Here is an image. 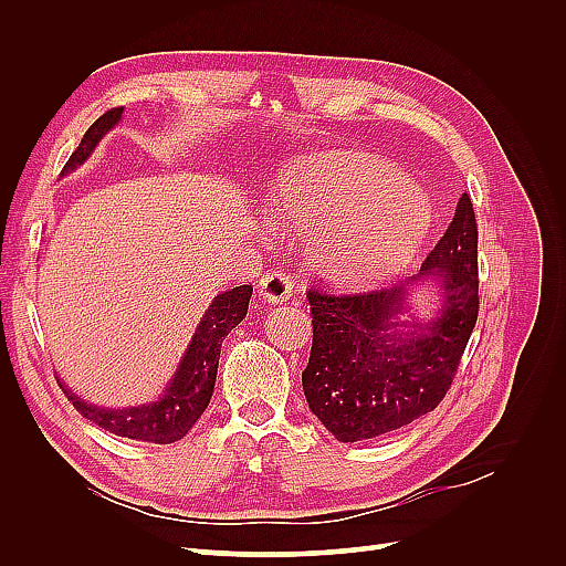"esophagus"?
<instances>
[{"label":"esophagus","instance_id":"34e87169","mask_svg":"<svg viewBox=\"0 0 566 566\" xmlns=\"http://www.w3.org/2000/svg\"><path fill=\"white\" fill-rule=\"evenodd\" d=\"M256 293L269 304H283L293 295V281L281 271H271L260 279V290Z\"/></svg>","mask_w":566,"mask_h":566}]
</instances>
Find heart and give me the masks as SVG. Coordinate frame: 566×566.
<instances>
[{"instance_id": "obj_1", "label": "heart", "mask_w": 566, "mask_h": 566, "mask_svg": "<svg viewBox=\"0 0 566 566\" xmlns=\"http://www.w3.org/2000/svg\"><path fill=\"white\" fill-rule=\"evenodd\" d=\"M269 214L304 243L321 281L337 290L380 285L403 271L430 233L434 208L401 169L364 153H321L273 184Z\"/></svg>"}]
</instances>
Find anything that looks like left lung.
Segmentation results:
<instances>
[{"label": "left lung", "mask_w": 566, "mask_h": 566, "mask_svg": "<svg viewBox=\"0 0 566 566\" xmlns=\"http://www.w3.org/2000/svg\"><path fill=\"white\" fill-rule=\"evenodd\" d=\"M432 284L433 310L417 314ZM476 221L462 193L453 221L408 283L368 295L310 290L314 345L302 387L312 413L337 441H366L437 408L476 323Z\"/></svg>", "instance_id": "obj_1"}]
</instances>
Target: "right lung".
Listing matches in <instances>:
<instances>
[{
    "label": "right lung",
    "instance_id": "add662e5",
    "mask_svg": "<svg viewBox=\"0 0 566 566\" xmlns=\"http://www.w3.org/2000/svg\"><path fill=\"white\" fill-rule=\"evenodd\" d=\"M123 111L125 108H113L96 119L87 134H84V139L80 142L71 160L65 163L61 177L75 172L77 167L92 158V153L96 150L101 139L123 119ZM250 297L252 285H238L224 290V293H219L210 302L202 318L198 321L191 339H188L172 378L167 380L158 399L119 408L96 406L67 387L61 380V375H56V380L65 391V397L77 408V413L98 424L101 430L136 441L175 443L188 434V430L202 416V410L208 408L217 380L221 339L245 318Z\"/></svg>",
    "mask_w": 566,
    "mask_h": 566
}]
</instances>
